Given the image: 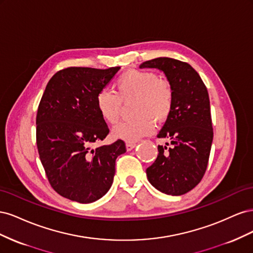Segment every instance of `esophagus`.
Listing matches in <instances>:
<instances>
[{"label":"esophagus","instance_id":"esophagus-1","mask_svg":"<svg viewBox=\"0 0 253 253\" xmlns=\"http://www.w3.org/2000/svg\"><path fill=\"white\" fill-rule=\"evenodd\" d=\"M126 151H131V150H133L136 147V143H134V142H127L126 144Z\"/></svg>","mask_w":253,"mask_h":253}]
</instances>
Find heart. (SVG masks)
Here are the masks:
<instances>
[{
	"label": "heart",
	"instance_id": "1",
	"mask_svg": "<svg viewBox=\"0 0 253 253\" xmlns=\"http://www.w3.org/2000/svg\"><path fill=\"white\" fill-rule=\"evenodd\" d=\"M116 94L103 89L96 97V108L101 118L110 125L120 116L121 101L135 99L133 114L136 118L120 122L113 128L116 138L135 142L151 134L154 122L162 125L169 118L173 108V88L169 81L159 79L148 71L129 70L115 82Z\"/></svg>",
	"mask_w": 253,
	"mask_h": 253
}]
</instances>
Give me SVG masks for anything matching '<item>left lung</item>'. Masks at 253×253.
I'll use <instances>...</instances> for the list:
<instances>
[{"label": "left lung", "instance_id": "left-lung-1", "mask_svg": "<svg viewBox=\"0 0 253 253\" xmlns=\"http://www.w3.org/2000/svg\"><path fill=\"white\" fill-rule=\"evenodd\" d=\"M140 68L164 72L173 88L172 112L157 135L170 143L158 145L148 180L160 192L179 196L198 185L208 166L213 140L208 90L194 68L179 60L160 57Z\"/></svg>", "mask_w": 253, "mask_h": 253}]
</instances>
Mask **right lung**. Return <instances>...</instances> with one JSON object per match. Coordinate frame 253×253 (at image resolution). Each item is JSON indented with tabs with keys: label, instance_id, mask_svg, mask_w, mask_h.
<instances>
[{
	"label": "right lung",
	"instance_id": "add662e5",
	"mask_svg": "<svg viewBox=\"0 0 253 253\" xmlns=\"http://www.w3.org/2000/svg\"><path fill=\"white\" fill-rule=\"evenodd\" d=\"M119 70L68 67L53 75L44 90L37 113V147L50 186L71 201L89 204L105 195L116 158L126 151L120 139L91 148L110 132L96 97Z\"/></svg>",
	"mask_w": 253,
	"mask_h": 253
}]
</instances>
